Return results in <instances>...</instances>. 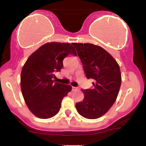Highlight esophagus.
Here are the masks:
<instances>
[{
  "mask_svg": "<svg viewBox=\"0 0 146 146\" xmlns=\"http://www.w3.org/2000/svg\"><path fill=\"white\" fill-rule=\"evenodd\" d=\"M80 88L78 87H73V91H75V90H78Z\"/></svg>",
  "mask_w": 146,
  "mask_h": 146,
  "instance_id": "obj_1",
  "label": "esophagus"
}]
</instances>
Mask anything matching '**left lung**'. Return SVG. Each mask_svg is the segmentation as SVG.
Masks as SVG:
<instances>
[{"mask_svg": "<svg viewBox=\"0 0 146 146\" xmlns=\"http://www.w3.org/2000/svg\"><path fill=\"white\" fill-rule=\"evenodd\" d=\"M93 88L82 90L83 101L75 104L80 115L98 119L108 111L116 101L121 84L120 68L112 56L100 46L90 43H73Z\"/></svg>", "mask_w": 146, "mask_h": 146, "instance_id": "1", "label": "left lung"}]
</instances>
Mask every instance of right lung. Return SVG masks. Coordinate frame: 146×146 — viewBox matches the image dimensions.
<instances>
[{
	"mask_svg": "<svg viewBox=\"0 0 146 146\" xmlns=\"http://www.w3.org/2000/svg\"><path fill=\"white\" fill-rule=\"evenodd\" d=\"M76 56L69 43L50 42L40 46L29 57L21 75L23 96L30 111L41 119L58 114L62 99L72 89L70 85L55 82L54 73L63 67L68 55Z\"/></svg>",
	"mask_w": 146,
	"mask_h": 146,
	"instance_id": "obj_1",
	"label": "right lung"
}]
</instances>
